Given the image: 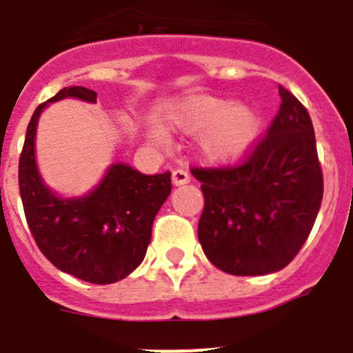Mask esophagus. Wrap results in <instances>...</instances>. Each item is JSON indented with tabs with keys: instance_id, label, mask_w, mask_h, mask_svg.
<instances>
[{
	"instance_id": "obj_1",
	"label": "esophagus",
	"mask_w": 353,
	"mask_h": 353,
	"mask_svg": "<svg viewBox=\"0 0 353 353\" xmlns=\"http://www.w3.org/2000/svg\"><path fill=\"white\" fill-rule=\"evenodd\" d=\"M171 182H173V185H185V183L190 182V176L187 171L183 170H174L173 173H171Z\"/></svg>"
}]
</instances>
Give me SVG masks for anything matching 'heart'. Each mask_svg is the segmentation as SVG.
<instances>
[{
	"mask_svg": "<svg viewBox=\"0 0 353 353\" xmlns=\"http://www.w3.org/2000/svg\"><path fill=\"white\" fill-rule=\"evenodd\" d=\"M168 124L182 134H198L196 148L201 159L224 166L243 159L250 152L261 132V115L255 106L243 101L190 96L174 106ZM154 138L163 141L166 134L155 129Z\"/></svg>",
	"mask_w": 353,
	"mask_h": 353,
	"instance_id": "obj_1",
	"label": "heart"
}]
</instances>
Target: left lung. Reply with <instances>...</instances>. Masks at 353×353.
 <instances>
[{
	"label": "left lung",
	"instance_id": "left-lung-1",
	"mask_svg": "<svg viewBox=\"0 0 353 353\" xmlns=\"http://www.w3.org/2000/svg\"><path fill=\"white\" fill-rule=\"evenodd\" d=\"M268 134L243 164L203 170L198 238L210 263L238 276L276 273L301 250L324 194L315 132L285 87Z\"/></svg>",
	"mask_w": 353,
	"mask_h": 353
}]
</instances>
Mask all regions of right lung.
<instances>
[{
	"label": "right lung",
	"mask_w": 353,
	"mask_h": 353,
	"mask_svg": "<svg viewBox=\"0 0 353 353\" xmlns=\"http://www.w3.org/2000/svg\"><path fill=\"white\" fill-rule=\"evenodd\" d=\"M66 98L96 103L98 94L85 87H64L34 110L19 159L21 199L41 254L64 273L106 285L128 276L145 259L154 219L171 192V173L143 174L115 163L83 196L54 192L38 171L34 143L41 112Z\"/></svg>",
	"instance_id": "add662e5"
}]
</instances>
